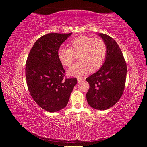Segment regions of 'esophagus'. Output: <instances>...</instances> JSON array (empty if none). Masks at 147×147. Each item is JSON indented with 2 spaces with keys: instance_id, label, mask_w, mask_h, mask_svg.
<instances>
[{
  "instance_id": "34e87169",
  "label": "esophagus",
  "mask_w": 147,
  "mask_h": 147,
  "mask_svg": "<svg viewBox=\"0 0 147 147\" xmlns=\"http://www.w3.org/2000/svg\"><path fill=\"white\" fill-rule=\"evenodd\" d=\"M77 80H78V83L82 82V81L85 80V79H83V78H78Z\"/></svg>"
}]
</instances>
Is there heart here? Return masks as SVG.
<instances>
[{
	"instance_id": "1",
	"label": "heart",
	"mask_w": 147,
	"mask_h": 147,
	"mask_svg": "<svg viewBox=\"0 0 147 147\" xmlns=\"http://www.w3.org/2000/svg\"><path fill=\"white\" fill-rule=\"evenodd\" d=\"M69 49L61 47L57 57L64 66L69 67L73 64L74 55H78L76 64L67 71L71 76L81 77L87 72H95L102 67L107 55V46L104 40L99 38L80 36L69 43Z\"/></svg>"
}]
</instances>
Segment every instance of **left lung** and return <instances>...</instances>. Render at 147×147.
Returning a JSON list of instances; mask_svg holds the SVG:
<instances>
[{
  "mask_svg": "<svg viewBox=\"0 0 147 147\" xmlns=\"http://www.w3.org/2000/svg\"><path fill=\"white\" fill-rule=\"evenodd\" d=\"M97 35L105 43L107 55L100 69L86 79L90 85L86 100L92 108L104 111L116 104L123 95L127 66L116 42L105 34Z\"/></svg>",
  "mask_w": 147,
  "mask_h": 147,
  "instance_id": "8db88e82",
  "label": "left lung"
}]
</instances>
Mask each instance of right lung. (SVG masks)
<instances>
[{"mask_svg":"<svg viewBox=\"0 0 147 147\" xmlns=\"http://www.w3.org/2000/svg\"><path fill=\"white\" fill-rule=\"evenodd\" d=\"M72 33H51L34 43L26 63V79L33 99L40 107L57 112L67 105L77 83L73 78L64 79L65 71L57 57L58 49Z\"/></svg>","mask_w":147,"mask_h":147,"instance_id":"obj_1","label":"right lung"}]
</instances>
